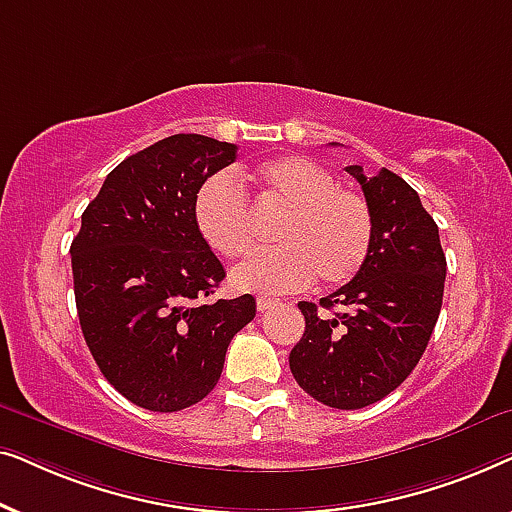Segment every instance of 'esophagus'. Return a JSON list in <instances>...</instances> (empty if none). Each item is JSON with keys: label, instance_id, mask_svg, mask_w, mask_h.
Masks as SVG:
<instances>
[{"label": "esophagus", "instance_id": "obj_1", "mask_svg": "<svg viewBox=\"0 0 512 512\" xmlns=\"http://www.w3.org/2000/svg\"><path fill=\"white\" fill-rule=\"evenodd\" d=\"M277 305V300H272V298H256V310L258 312H268V310H272V307Z\"/></svg>", "mask_w": 512, "mask_h": 512}]
</instances>
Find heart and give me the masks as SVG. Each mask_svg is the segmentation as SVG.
Instances as JSON below:
<instances>
[{
  "label": "heart",
  "instance_id": "b5f03b06",
  "mask_svg": "<svg viewBox=\"0 0 512 512\" xmlns=\"http://www.w3.org/2000/svg\"><path fill=\"white\" fill-rule=\"evenodd\" d=\"M263 195L289 209L279 223V249L258 251L230 272V286L242 293L300 291L314 277L328 286L345 284L366 263L373 244V212L368 200L317 160L282 156L254 170ZM193 221L209 249L226 258L247 254L254 221L247 193L235 174L216 172L193 198Z\"/></svg>",
  "mask_w": 512,
  "mask_h": 512
}]
</instances>
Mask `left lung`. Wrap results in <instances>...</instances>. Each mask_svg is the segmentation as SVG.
<instances>
[{
    "label": "left lung",
    "instance_id": "left-lung-1",
    "mask_svg": "<svg viewBox=\"0 0 512 512\" xmlns=\"http://www.w3.org/2000/svg\"><path fill=\"white\" fill-rule=\"evenodd\" d=\"M347 172L373 212V244L352 282L319 305L298 303L305 333L289 366L314 401L359 410L391 394L422 359L443 305L447 263L436 221L408 181L387 167L375 177L361 165Z\"/></svg>",
    "mask_w": 512,
    "mask_h": 512
}]
</instances>
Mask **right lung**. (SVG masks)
Instances as JSON below:
<instances>
[{"label":"right lung","instance_id":"1","mask_svg":"<svg viewBox=\"0 0 512 512\" xmlns=\"http://www.w3.org/2000/svg\"><path fill=\"white\" fill-rule=\"evenodd\" d=\"M237 146L172 135L107 174L81 216L76 312L97 368L139 408L177 412L219 382L230 340L256 317L249 293L202 303L226 270L193 221V198Z\"/></svg>","mask_w":512,"mask_h":512}]
</instances>
